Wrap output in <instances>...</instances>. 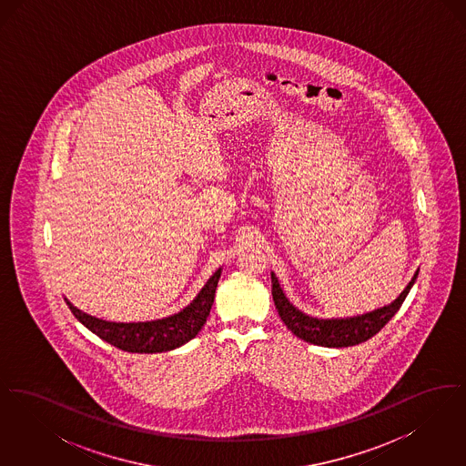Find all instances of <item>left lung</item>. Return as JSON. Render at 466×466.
<instances>
[{
	"instance_id": "8db88e82",
	"label": "left lung",
	"mask_w": 466,
	"mask_h": 466,
	"mask_svg": "<svg viewBox=\"0 0 466 466\" xmlns=\"http://www.w3.org/2000/svg\"><path fill=\"white\" fill-rule=\"evenodd\" d=\"M418 272L420 270H416L414 278L409 281V285L391 304L365 314L348 316V318H316L295 308L289 302L285 289L274 272H270L272 299L279 318L283 319L287 329L295 333L299 339L314 346H323V348H350L374 337L395 316V312L403 304L407 293L416 283Z\"/></svg>"
}]
</instances>
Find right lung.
<instances>
[{
    "label": "right lung",
    "instance_id": "1",
    "mask_svg": "<svg viewBox=\"0 0 466 466\" xmlns=\"http://www.w3.org/2000/svg\"><path fill=\"white\" fill-rule=\"evenodd\" d=\"M222 276V267L206 281L198 297L185 308L167 318L137 323L106 321L75 308L67 299L73 316L90 332L111 346L127 353H164L173 351L192 340L204 327L215 300V291Z\"/></svg>",
    "mask_w": 466,
    "mask_h": 466
}]
</instances>
